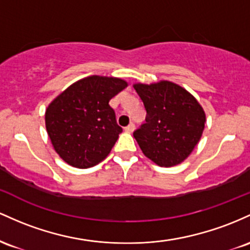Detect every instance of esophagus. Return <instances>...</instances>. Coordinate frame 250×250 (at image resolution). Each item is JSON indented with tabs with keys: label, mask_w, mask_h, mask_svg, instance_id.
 <instances>
[{
	"label": "esophagus",
	"mask_w": 250,
	"mask_h": 250,
	"mask_svg": "<svg viewBox=\"0 0 250 250\" xmlns=\"http://www.w3.org/2000/svg\"><path fill=\"white\" fill-rule=\"evenodd\" d=\"M125 130V132H127V133H132L133 131H134V124H130L128 126H126V127L124 128Z\"/></svg>",
	"instance_id": "obj_1"
}]
</instances>
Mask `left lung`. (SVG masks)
I'll return each instance as SVG.
<instances>
[{"label": "left lung", "instance_id": "1", "mask_svg": "<svg viewBox=\"0 0 250 250\" xmlns=\"http://www.w3.org/2000/svg\"><path fill=\"white\" fill-rule=\"evenodd\" d=\"M146 110V123L133 132L143 153L159 167L184 162L200 142L206 113L182 86L167 80L134 83Z\"/></svg>", "mask_w": 250, "mask_h": 250}]
</instances>
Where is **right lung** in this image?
<instances>
[{"label": "right lung", "instance_id": "obj_1", "mask_svg": "<svg viewBox=\"0 0 250 250\" xmlns=\"http://www.w3.org/2000/svg\"><path fill=\"white\" fill-rule=\"evenodd\" d=\"M126 86L120 78L91 75L49 104L44 114L47 133L67 164L87 169L108 156L123 131L108 103Z\"/></svg>", "mask_w": 250, "mask_h": 250}]
</instances>
